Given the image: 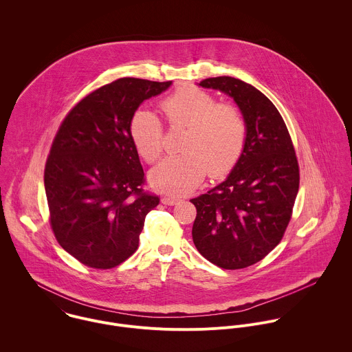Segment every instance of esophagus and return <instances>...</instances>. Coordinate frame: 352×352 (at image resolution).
Here are the masks:
<instances>
[{
    "mask_svg": "<svg viewBox=\"0 0 352 352\" xmlns=\"http://www.w3.org/2000/svg\"><path fill=\"white\" fill-rule=\"evenodd\" d=\"M179 201H180V198L173 197V195H166V197L161 198V203H164V204H166V206H175V204H177Z\"/></svg>",
    "mask_w": 352,
    "mask_h": 352,
    "instance_id": "34e87169",
    "label": "esophagus"
}]
</instances>
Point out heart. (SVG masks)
Segmentation results:
<instances>
[{
    "mask_svg": "<svg viewBox=\"0 0 352 352\" xmlns=\"http://www.w3.org/2000/svg\"><path fill=\"white\" fill-rule=\"evenodd\" d=\"M169 124H183L180 149L151 172L154 188L186 194L194 190L207 169L211 176L229 170L239 160L247 137V123L239 107L217 99L195 87H180L160 104ZM130 138L140 155L154 162L162 151V124L148 108L134 112L130 122Z\"/></svg>",
    "mask_w": 352,
    "mask_h": 352,
    "instance_id": "obj_1",
    "label": "heart"
}]
</instances>
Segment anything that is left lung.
Masks as SVG:
<instances>
[{
    "instance_id": "8db88e82",
    "label": "left lung",
    "mask_w": 352,
    "mask_h": 352,
    "mask_svg": "<svg viewBox=\"0 0 352 352\" xmlns=\"http://www.w3.org/2000/svg\"><path fill=\"white\" fill-rule=\"evenodd\" d=\"M232 98L244 115L247 137L228 177L191 203L192 240L203 257L223 270L260 261L282 240L298 194L300 169L287 127L265 95L233 77L198 84Z\"/></svg>"
}]
</instances>
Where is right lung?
Listing matches in <instances>:
<instances>
[{"instance_id": "obj_1", "label": "right lung", "mask_w": 352, "mask_h": 352, "mask_svg": "<svg viewBox=\"0 0 352 352\" xmlns=\"http://www.w3.org/2000/svg\"><path fill=\"white\" fill-rule=\"evenodd\" d=\"M170 85L119 78L80 101L55 135L45 170L51 228L59 245L88 267L107 270L129 258L160 201L142 192L130 122Z\"/></svg>"}]
</instances>
